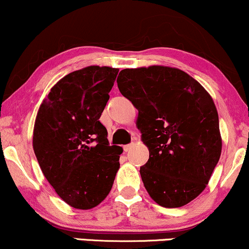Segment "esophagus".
Instances as JSON below:
<instances>
[{
	"instance_id": "obj_1",
	"label": "esophagus",
	"mask_w": 249,
	"mask_h": 249,
	"mask_svg": "<svg viewBox=\"0 0 249 249\" xmlns=\"http://www.w3.org/2000/svg\"><path fill=\"white\" fill-rule=\"evenodd\" d=\"M134 147V143H130V144H125V146H124V152H129L130 149Z\"/></svg>"
}]
</instances>
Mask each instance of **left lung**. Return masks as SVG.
Returning a JSON list of instances; mask_svg holds the SVG:
<instances>
[{"label":"left lung","mask_w":249,"mask_h":249,"mask_svg":"<svg viewBox=\"0 0 249 249\" xmlns=\"http://www.w3.org/2000/svg\"><path fill=\"white\" fill-rule=\"evenodd\" d=\"M121 94L139 110L136 127L149 150L140 174L158 205L178 208L205 191L222 149L212 96L181 69L149 66L124 69Z\"/></svg>","instance_id":"left-lung-1"}]
</instances>
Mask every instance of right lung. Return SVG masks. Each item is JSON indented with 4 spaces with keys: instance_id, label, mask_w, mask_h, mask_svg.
<instances>
[{
    "instance_id": "obj_1",
    "label": "right lung",
    "mask_w": 249,
    "mask_h": 249,
    "mask_svg": "<svg viewBox=\"0 0 249 249\" xmlns=\"http://www.w3.org/2000/svg\"><path fill=\"white\" fill-rule=\"evenodd\" d=\"M117 72L106 66L69 72L50 89L36 115V159L56 194L72 208L100 205L120 168L124 149L109 146L107 129L99 121Z\"/></svg>"
}]
</instances>
